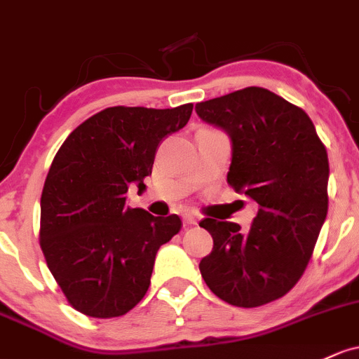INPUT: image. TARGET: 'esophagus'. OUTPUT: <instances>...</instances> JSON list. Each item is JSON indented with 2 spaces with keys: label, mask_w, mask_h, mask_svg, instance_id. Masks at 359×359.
<instances>
[{
  "label": "esophagus",
  "mask_w": 359,
  "mask_h": 359,
  "mask_svg": "<svg viewBox=\"0 0 359 359\" xmlns=\"http://www.w3.org/2000/svg\"><path fill=\"white\" fill-rule=\"evenodd\" d=\"M183 222H184V226H187V227L195 226L196 224L195 214H191V212H187V214H183Z\"/></svg>",
  "instance_id": "obj_1"
}]
</instances>
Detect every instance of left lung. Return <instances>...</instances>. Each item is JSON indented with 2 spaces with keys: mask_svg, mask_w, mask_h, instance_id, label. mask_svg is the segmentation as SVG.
Segmentation results:
<instances>
[{
  "mask_svg": "<svg viewBox=\"0 0 359 359\" xmlns=\"http://www.w3.org/2000/svg\"><path fill=\"white\" fill-rule=\"evenodd\" d=\"M196 114L233 140L227 183L258 203L248 231L205 217L214 248L200 262L217 298L255 308L283 298L303 276L329 209V159L310 116L262 87L198 102Z\"/></svg>",
  "mask_w": 359,
  "mask_h": 359,
  "instance_id": "1",
  "label": "left lung"
}]
</instances>
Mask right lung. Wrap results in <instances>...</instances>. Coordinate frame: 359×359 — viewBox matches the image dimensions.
Here are the masks:
<instances>
[{"label":"right lung","mask_w":359,"mask_h":359,"mask_svg":"<svg viewBox=\"0 0 359 359\" xmlns=\"http://www.w3.org/2000/svg\"><path fill=\"white\" fill-rule=\"evenodd\" d=\"M194 104L152 109L114 106L68 135L41 196L39 243L67 302L92 318L128 313L150 286L161 245L180 233L176 214L154 217L126 205L145 187L161 142L188 123Z\"/></svg>","instance_id":"1"}]
</instances>
